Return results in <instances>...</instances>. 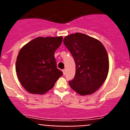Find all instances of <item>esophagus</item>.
<instances>
[{
	"label": "esophagus",
	"instance_id": "obj_1",
	"mask_svg": "<svg viewBox=\"0 0 130 130\" xmlns=\"http://www.w3.org/2000/svg\"><path fill=\"white\" fill-rule=\"evenodd\" d=\"M62 72H63V74H64V75H66V70H65V69H64V70H63Z\"/></svg>",
	"mask_w": 130,
	"mask_h": 130
}]
</instances>
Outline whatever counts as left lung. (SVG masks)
I'll return each mask as SVG.
<instances>
[{"label":"left lung","mask_w":130,"mask_h":130,"mask_svg":"<svg viewBox=\"0 0 130 130\" xmlns=\"http://www.w3.org/2000/svg\"><path fill=\"white\" fill-rule=\"evenodd\" d=\"M75 62V75L69 85L81 96L91 94L103 85L109 72L106 49L99 40L77 32L64 38Z\"/></svg>","instance_id":"obj_1"}]
</instances>
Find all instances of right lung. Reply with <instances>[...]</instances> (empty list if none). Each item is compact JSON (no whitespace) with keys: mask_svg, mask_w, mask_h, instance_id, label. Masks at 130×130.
I'll use <instances>...</instances> for the list:
<instances>
[{"mask_svg":"<svg viewBox=\"0 0 130 130\" xmlns=\"http://www.w3.org/2000/svg\"><path fill=\"white\" fill-rule=\"evenodd\" d=\"M62 41V36L38 37L20 49L15 69L19 82L26 91L45 94L62 75L54 56Z\"/></svg>","mask_w":130,"mask_h":130,"instance_id":"1","label":"right lung"}]
</instances>
